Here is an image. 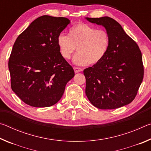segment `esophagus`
I'll return each instance as SVG.
<instances>
[{
  "label": "esophagus",
  "mask_w": 151,
  "mask_h": 151,
  "mask_svg": "<svg viewBox=\"0 0 151 151\" xmlns=\"http://www.w3.org/2000/svg\"><path fill=\"white\" fill-rule=\"evenodd\" d=\"M74 70H75V72L76 73H80V72H82L83 71V69L81 68H78V67H74Z\"/></svg>",
  "instance_id": "esophagus-1"
}]
</instances>
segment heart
<instances>
[{"instance_id": "1", "label": "heart", "mask_w": 151, "mask_h": 151, "mask_svg": "<svg viewBox=\"0 0 151 151\" xmlns=\"http://www.w3.org/2000/svg\"><path fill=\"white\" fill-rule=\"evenodd\" d=\"M109 35L105 30L87 24L79 23L71 27L68 36L61 33L57 37L59 52L65 59H69L76 48L73 62L77 65H96L103 59L109 47Z\"/></svg>"}]
</instances>
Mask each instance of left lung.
<instances>
[{
  "label": "left lung",
  "mask_w": 151,
  "mask_h": 151,
  "mask_svg": "<svg viewBox=\"0 0 151 151\" xmlns=\"http://www.w3.org/2000/svg\"><path fill=\"white\" fill-rule=\"evenodd\" d=\"M85 19L103 26L110 40L103 59L83 71L86 96L100 109H114L129 104L136 96L144 75L139 47L112 18Z\"/></svg>",
  "instance_id": "obj_1"
}]
</instances>
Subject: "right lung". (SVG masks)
<instances>
[{"label":"right lung","mask_w":151,"mask_h":151,"mask_svg":"<svg viewBox=\"0 0 151 151\" xmlns=\"http://www.w3.org/2000/svg\"><path fill=\"white\" fill-rule=\"evenodd\" d=\"M70 23L67 18L43 15L17 39L9 68L12 90L24 103L39 108L54 105L75 76L57 46L58 36Z\"/></svg>","instance_id":"right-lung-1"}]
</instances>
